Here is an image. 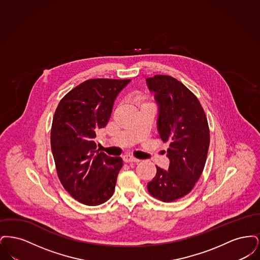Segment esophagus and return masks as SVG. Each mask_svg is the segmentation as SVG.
Segmentation results:
<instances>
[{
    "label": "esophagus",
    "mask_w": 260,
    "mask_h": 260,
    "mask_svg": "<svg viewBox=\"0 0 260 260\" xmlns=\"http://www.w3.org/2000/svg\"><path fill=\"white\" fill-rule=\"evenodd\" d=\"M123 160H124V162H138V161H140L139 159H136L131 155H124L123 157Z\"/></svg>",
    "instance_id": "esophagus-1"
}]
</instances>
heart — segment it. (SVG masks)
Here are the masks:
<instances>
[{
    "mask_svg": "<svg viewBox=\"0 0 260 260\" xmlns=\"http://www.w3.org/2000/svg\"><path fill=\"white\" fill-rule=\"evenodd\" d=\"M135 100H136V102H141V101H142V96L139 95V94H137V95L135 96Z\"/></svg>",
    "mask_w": 260,
    "mask_h": 260,
    "instance_id": "1",
    "label": "heart"
}]
</instances>
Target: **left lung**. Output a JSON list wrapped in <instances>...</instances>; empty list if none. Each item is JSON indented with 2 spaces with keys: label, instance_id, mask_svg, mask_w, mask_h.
<instances>
[{
  "label": "left lung",
  "instance_id": "8db88e82",
  "mask_svg": "<svg viewBox=\"0 0 260 260\" xmlns=\"http://www.w3.org/2000/svg\"><path fill=\"white\" fill-rule=\"evenodd\" d=\"M158 105L157 129L164 142H170L168 171L157 167L147 184L149 193L170 203L187 195L198 181L208 156L210 131L206 114L197 98L171 76L146 79Z\"/></svg>",
  "mask_w": 260,
  "mask_h": 260
}]
</instances>
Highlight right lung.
Here are the masks:
<instances>
[{"mask_svg": "<svg viewBox=\"0 0 260 260\" xmlns=\"http://www.w3.org/2000/svg\"><path fill=\"white\" fill-rule=\"evenodd\" d=\"M131 80L90 79L60 100L52 120L50 144L65 190L87 206L111 198L123 167L120 157L96 149L95 137L111 117L114 102Z\"/></svg>", "mask_w": 260, "mask_h": 260, "instance_id": "add662e5", "label": "right lung"}]
</instances>
